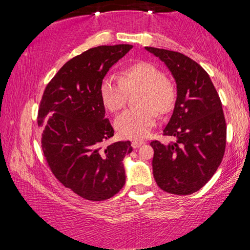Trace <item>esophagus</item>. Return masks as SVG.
I'll use <instances>...</instances> for the list:
<instances>
[{
  "label": "esophagus",
  "mask_w": 250,
  "mask_h": 250,
  "mask_svg": "<svg viewBox=\"0 0 250 250\" xmlns=\"http://www.w3.org/2000/svg\"><path fill=\"white\" fill-rule=\"evenodd\" d=\"M142 145H145V141H133L132 142V146L134 147V149H137V147H139Z\"/></svg>",
  "instance_id": "obj_1"
}]
</instances>
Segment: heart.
I'll use <instances>...</instances> for the list:
<instances>
[{"label":"heart","mask_w":250,"mask_h":250,"mask_svg":"<svg viewBox=\"0 0 250 250\" xmlns=\"http://www.w3.org/2000/svg\"><path fill=\"white\" fill-rule=\"evenodd\" d=\"M140 87L137 103L140 105L125 110L116 119V129L121 137L142 140L155 125L158 112L166 113L175 99L173 83L149 62H137L122 71V76L108 75L103 79L100 95L110 111L125 107L129 91Z\"/></svg>","instance_id":"b5f03b06"}]
</instances>
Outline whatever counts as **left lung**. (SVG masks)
I'll use <instances>...</instances> for the list:
<instances>
[{
  "mask_svg": "<svg viewBox=\"0 0 250 250\" xmlns=\"http://www.w3.org/2000/svg\"><path fill=\"white\" fill-rule=\"evenodd\" d=\"M175 79L176 101L163 135L175 141H152L154 180L164 192L188 195L202 188L221 164L226 146L222 101L208 74L185 55L146 47Z\"/></svg>",
  "mask_w": 250,
  "mask_h": 250,
  "instance_id": "left-lung-1",
  "label": "left lung"
}]
</instances>
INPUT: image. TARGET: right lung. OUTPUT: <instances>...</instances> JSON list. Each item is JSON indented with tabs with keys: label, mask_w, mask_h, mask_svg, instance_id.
Wrapping results in <instances>:
<instances>
[{
	"label": "right lung",
	"mask_w": 250,
	"mask_h": 250,
	"mask_svg": "<svg viewBox=\"0 0 250 250\" xmlns=\"http://www.w3.org/2000/svg\"><path fill=\"white\" fill-rule=\"evenodd\" d=\"M132 45L98 46L71 58L48 83L37 124L50 171L67 188L88 201H104L124 188L130 141L104 146L113 137L104 118L101 82Z\"/></svg>",
	"instance_id": "1"
}]
</instances>
